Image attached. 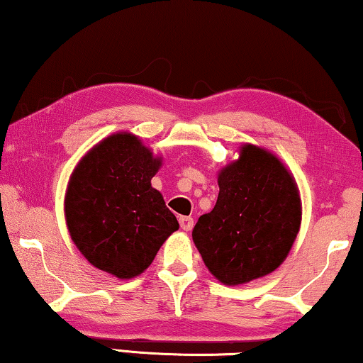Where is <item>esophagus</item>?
I'll return each instance as SVG.
<instances>
[{
    "mask_svg": "<svg viewBox=\"0 0 363 363\" xmlns=\"http://www.w3.org/2000/svg\"><path fill=\"white\" fill-rule=\"evenodd\" d=\"M180 228L183 231H191L193 218L191 216H180Z\"/></svg>",
    "mask_w": 363,
    "mask_h": 363,
    "instance_id": "esophagus-1",
    "label": "esophagus"
}]
</instances>
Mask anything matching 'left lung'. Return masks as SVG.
<instances>
[{
  "label": "left lung",
  "mask_w": 363,
  "mask_h": 363,
  "mask_svg": "<svg viewBox=\"0 0 363 363\" xmlns=\"http://www.w3.org/2000/svg\"><path fill=\"white\" fill-rule=\"evenodd\" d=\"M215 208L198 218L193 242L218 281L238 286L276 271L301 228V196L279 158L245 143L218 173Z\"/></svg>",
  "instance_id": "left-lung-1"
}]
</instances>
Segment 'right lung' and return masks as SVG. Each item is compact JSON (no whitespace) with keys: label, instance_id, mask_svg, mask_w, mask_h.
Returning a JSON list of instances; mask_svg holds the SVG:
<instances>
[{"label":"right lung","instance_id":"right-lung-1","mask_svg":"<svg viewBox=\"0 0 363 363\" xmlns=\"http://www.w3.org/2000/svg\"><path fill=\"white\" fill-rule=\"evenodd\" d=\"M162 167L128 132L104 138L81 158L69 180L64 213L82 256L118 279L142 274L178 221L152 178Z\"/></svg>","mask_w":363,"mask_h":363}]
</instances>
